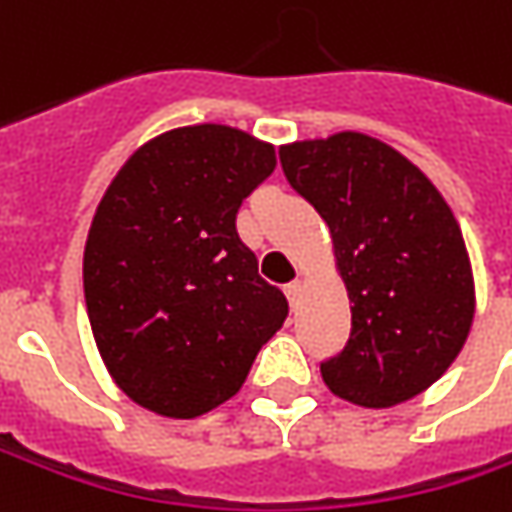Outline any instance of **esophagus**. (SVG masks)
I'll use <instances>...</instances> for the list:
<instances>
[{"label": "esophagus", "instance_id": "esophagus-1", "mask_svg": "<svg viewBox=\"0 0 512 512\" xmlns=\"http://www.w3.org/2000/svg\"><path fill=\"white\" fill-rule=\"evenodd\" d=\"M285 296H287V302H290V307H296V302H299V296H302V282L296 279V282H290V285H285Z\"/></svg>", "mask_w": 512, "mask_h": 512}]
</instances>
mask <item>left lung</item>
Instances as JSON below:
<instances>
[{
  "mask_svg": "<svg viewBox=\"0 0 512 512\" xmlns=\"http://www.w3.org/2000/svg\"><path fill=\"white\" fill-rule=\"evenodd\" d=\"M290 187L330 227L350 296V339L322 362L347 402L390 407L436 382L473 325V273L442 193L364 133L279 150Z\"/></svg>",
  "mask_w": 512,
  "mask_h": 512,
  "instance_id": "1",
  "label": "left lung"
}]
</instances>
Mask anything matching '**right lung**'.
I'll list each match as a JSON object with an SVG mask.
<instances>
[{
  "instance_id": "right-lung-1",
  "label": "right lung",
  "mask_w": 512,
  "mask_h": 512,
  "mask_svg": "<svg viewBox=\"0 0 512 512\" xmlns=\"http://www.w3.org/2000/svg\"><path fill=\"white\" fill-rule=\"evenodd\" d=\"M273 168V148L242 130H168L96 207L82 267L90 330L116 384L159 416L193 419L236 396L287 319L285 293L236 230Z\"/></svg>"
}]
</instances>
